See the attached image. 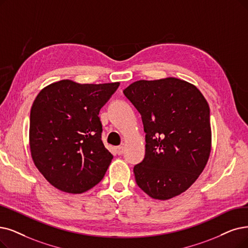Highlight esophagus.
I'll list each match as a JSON object with an SVG mask.
<instances>
[{
  "label": "esophagus",
  "mask_w": 248,
  "mask_h": 248,
  "mask_svg": "<svg viewBox=\"0 0 248 248\" xmlns=\"http://www.w3.org/2000/svg\"><path fill=\"white\" fill-rule=\"evenodd\" d=\"M115 150H116V153H117L118 155H122V154L124 153V147H123L122 145L117 146V147L115 148Z\"/></svg>",
  "instance_id": "obj_1"
}]
</instances>
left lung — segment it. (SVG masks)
Here are the masks:
<instances>
[{
	"mask_svg": "<svg viewBox=\"0 0 248 248\" xmlns=\"http://www.w3.org/2000/svg\"><path fill=\"white\" fill-rule=\"evenodd\" d=\"M141 116L145 155L134 166L136 184L166 201L199 178L211 152L210 107L197 88L181 79L140 80L123 91Z\"/></svg>",
	"mask_w": 248,
	"mask_h": 248,
	"instance_id": "left-lung-1",
	"label": "left lung"
}]
</instances>
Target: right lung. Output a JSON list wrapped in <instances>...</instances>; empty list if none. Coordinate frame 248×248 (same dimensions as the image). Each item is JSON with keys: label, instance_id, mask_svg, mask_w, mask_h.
<instances>
[{"label": "right lung", "instance_id": "add662e5", "mask_svg": "<svg viewBox=\"0 0 248 248\" xmlns=\"http://www.w3.org/2000/svg\"><path fill=\"white\" fill-rule=\"evenodd\" d=\"M119 85L61 80L36 96L29 125L31 155L58 189L82 193L102 181L113 155L103 143L98 114Z\"/></svg>", "mask_w": 248, "mask_h": 248}]
</instances>
